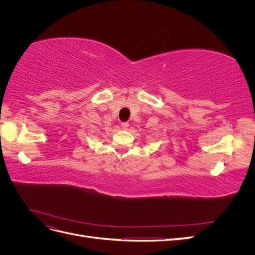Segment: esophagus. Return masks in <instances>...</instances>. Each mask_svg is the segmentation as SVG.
Listing matches in <instances>:
<instances>
[{
  "label": "esophagus",
  "mask_w": 255,
  "mask_h": 255,
  "mask_svg": "<svg viewBox=\"0 0 255 255\" xmlns=\"http://www.w3.org/2000/svg\"><path fill=\"white\" fill-rule=\"evenodd\" d=\"M128 126H129L128 122H121V128H122L123 129H127V128H128Z\"/></svg>",
  "instance_id": "obj_1"
}]
</instances>
